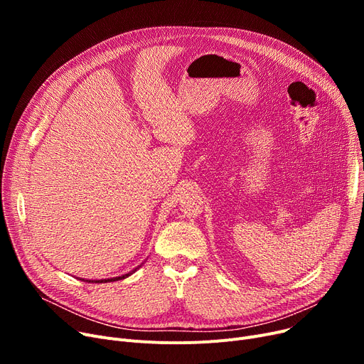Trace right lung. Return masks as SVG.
Returning a JSON list of instances; mask_svg holds the SVG:
<instances>
[{"mask_svg": "<svg viewBox=\"0 0 364 364\" xmlns=\"http://www.w3.org/2000/svg\"><path fill=\"white\" fill-rule=\"evenodd\" d=\"M129 274H132V273H128V274H124V276H119V277H113V279H105V280H95V283H107V282H114V280H122V279H125V277H128ZM88 283H91L92 280H87Z\"/></svg>", "mask_w": 364, "mask_h": 364, "instance_id": "obj_1", "label": "right lung"}]
</instances>
